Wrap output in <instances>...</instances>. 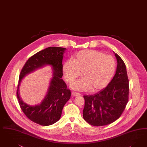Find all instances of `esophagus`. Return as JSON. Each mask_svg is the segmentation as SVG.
Returning <instances> with one entry per match:
<instances>
[{
    "label": "esophagus",
    "mask_w": 147,
    "mask_h": 147,
    "mask_svg": "<svg viewBox=\"0 0 147 147\" xmlns=\"http://www.w3.org/2000/svg\"><path fill=\"white\" fill-rule=\"evenodd\" d=\"M71 94L73 96H80V94L79 93H78V92H74V91H73L71 92Z\"/></svg>",
    "instance_id": "1"
}]
</instances>
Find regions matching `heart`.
Listing matches in <instances>:
<instances>
[{
    "label": "heart",
    "mask_w": 147,
    "mask_h": 147,
    "mask_svg": "<svg viewBox=\"0 0 147 147\" xmlns=\"http://www.w3.org/2000/svg\"><path fill=\"white\" fill-rule=\"evenodd\" d=\"M115 70V62L110 55L92 50L80 51L65 61L62 71L67 82H72L77 78L82 77L71 85L78 91L93 92L104 88L110 82Z\"/></svg>",
    "instance_id": "b5f03b06"
}]
</instances>
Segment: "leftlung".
<instances>
[{
	"mask_svg": "<svg viewBox=\"0 0 147 147\" xmlns=\"http://www.w3.org/2000/svg\"><path fill=\"white\" fill-rule=\"evenodd\" d=\"M114 53L117 67L112 81L96 94L84 96L83 117L94 126L107 125L117 120L129 100V82L126 65L117 53Z\"/></svg>",
	"mask_w": 147,
	"mask_h": 147,
	"instance_id": "obj_1",
	"label": "left lung"
}]
</instances>
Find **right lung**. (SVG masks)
Returning a JSON list of instances; mask_svg holds the SVG:
<instances>
[{"label":"right lung","instance_id":"add662e5","mask_svg":"<svg viewBox=\"0 0 147 147\" xmlns=\"http://www.w3.org/2000/svg\"><path fill=\"white\" fill-rule=\"evenodd\" d=\"M65 50L63 47H49L36 53L27 60L20 74L17 90L18 103L27 117L42 126L51 125L59 121L63 107L71 98V91L61 79L63 76L62 59ZM47 65H51L53 71V77L47 94L40 104L28 105L20 97V82L26 75Z\"/></svg>","mask_w":147,"mask_h":147}]
</instances>
